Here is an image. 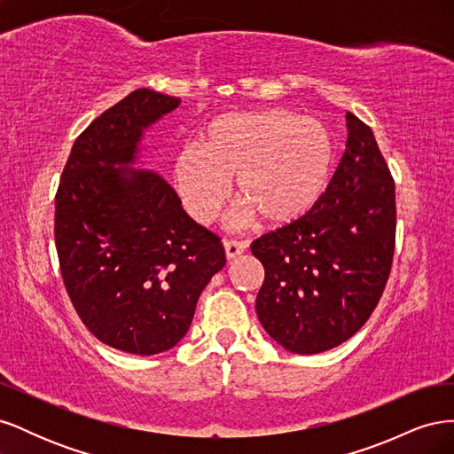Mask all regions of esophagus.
Wrapping results in <instances>:
<instances>
[{
    "label": "esophagus",
    "instance_id": "34e87169",
    "mask_svg": "<svg viewBox=\"0 0 454 454\" xmlns=\"http://www.w3.org/2000/svg\"><path fill=\"white\" fill-rule=\"evenodd\" d=\"M223 248H225V257L231 261V259H235L237 255H240L246 248H248V242L225 240V242H223Z\"/></svg>",
    "mask_w": 454,
    "mask_h": 454
}]
</instances>
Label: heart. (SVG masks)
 I'll use <instances>...</instances> for the list:
<instances>
[{
    "label": "heart",
    "mask_w": 454,
    "mask_h": 454,
    "mask_svg": "<svg viewBox=\"0 0 454 454\" xmlns=\"http://www.w3.org/2000/svg\"><path fill=\"white\" fill-rule=\"evenodd\" d=\"M333 140L314 117L287 109L235 112L215 117L202 147L185 145L172 180L189 215L210 223L223 208L229 177L246 202L244 215L287 225L320 200L333 170Z\"/></svg>",
    "instance_id": "obj_1"
}]
</instances>
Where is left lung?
I'll list each match as a JSON object with an SVG mask.
<instances>
[{
  "label": "left lung",
  "mask_w": 454,
  "mask_h": 454,
  "mask_svg": "<svg viewBox=\"0 0 454 454\" xmlns=\"http://www.w3.org/2000/svg\"><path fill=\"white\" fill-rule=\"evenodd\" d=\"M347 147L325 193L297 222L254 240L265 267L255 310L294 354H318L367 322L387 286L395 187L373 132L347 114Z\"/></svg>",
  "instance_id": "8db88e82"
}]
</instances>
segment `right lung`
I'll return each instance as SVG.
<instances>
[{
    "mask_svg": "<svg viewBox=\"0 0 454 454\" xmlns=\"http://www.w3.org/2000/svg\"><path fill=\"white\" fill-rule=\"evenodd\" d=\"M182 104L138 89L81 132L54 199V240L79 318L104 345L170 350L199 295L225 265L219 239L191 219L174 187L140 162L147 129Z\"/></svg>",
    "mask_w": 454,
    "mask_h": 454,
    "instance_id": "add662e5",
    "label": "right lung"
}]
</instances>
